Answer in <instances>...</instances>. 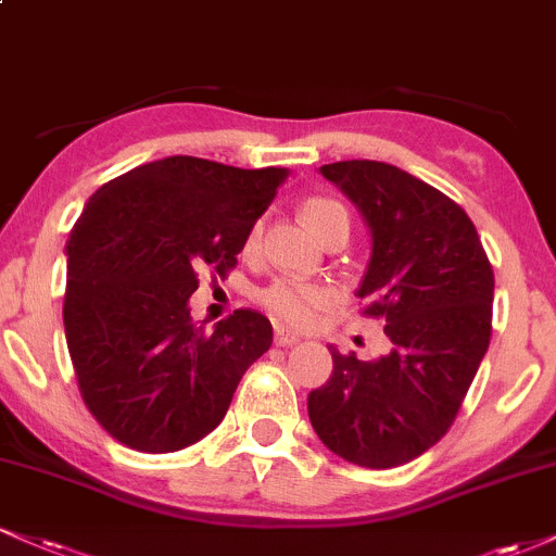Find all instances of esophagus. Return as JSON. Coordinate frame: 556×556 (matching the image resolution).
<instances>
[{"label":"esophagus","instance_id":"34e87169","mask_svg":"<svg viewBox=\"0 0 556 556\" xmlns=\"http://www.w3.org/2000/svg\"><path fill=\"white\" fill-rule=\"evenodd\" d=\"M298 342H300V337L292 334V331H287L282 327L274 329V344H277V348H292V344H298Z\"/></svg>","mask_w":556,"mask_h":556}]
</instances>
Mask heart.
<instances>
[{"label": "heart", "mask_w": 556, "mask_h": 556, "mask_svg": "<svg viewBox=\"0 0 556 556\" xmlns=\"http://www.w3.org/2000/svg\"><path fill=\"white\" fill-rule=\"evenodd\" d=\"M300 216H303V222L318 240L327 238L331 229H350L348 208L331 195H308L303 206H300ZM258 242L261 225L256 222V225L248 229L245 240H242V253L253 256L258 251ZM258 300L277 321L290 324V327H308L334 300V292L327 285L305 282V279L295 277H277L261 290Z\"/></svg>", "instance_id": "obj_1"}]
</instances>
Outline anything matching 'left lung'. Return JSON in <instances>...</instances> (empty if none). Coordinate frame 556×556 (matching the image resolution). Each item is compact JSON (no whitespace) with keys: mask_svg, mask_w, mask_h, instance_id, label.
<instances>
[{"mask_svg":"<svg viewBox=\"0 0 556 556\" xmlns=\"http://www.w3.org/2000/svg\"><path fill=\"white\" fill-rule=\"evenodd\" d=\"M321 175L358 203L374 253L361 316L381 318L389 355L331 348L334 371L308 394L311 424L334 455L384 470L450 431L491 340L494 269L460 203L392 164L353 159Z\"/></svg>","mask_w":556,"mask_h":556,"instance_id":"left-lung-1","label":"left lung"}]
</instances>
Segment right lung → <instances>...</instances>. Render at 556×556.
Wrapping results in <instances>:
<instances>
[{
    "label": "right lung",
    "mask_w": 556,
    "mask_h": 556,
    "mask_svg": "<svg viewBox=\"0 0 556 556\" xmlns=\"http://www.w3.org/2000/svg\"><path fill=\"white\" fill-rule=\"evenodd\" d=\"M287 169L198 156L114 177L91 195L67 242L65 337L80 397L101 429L138 452H177L225 418L269 318L235 311L214 331L190 318L198 271L225 279Z\"/></svg>",
    "instance_id": "obj_1"
}]
</instances>
